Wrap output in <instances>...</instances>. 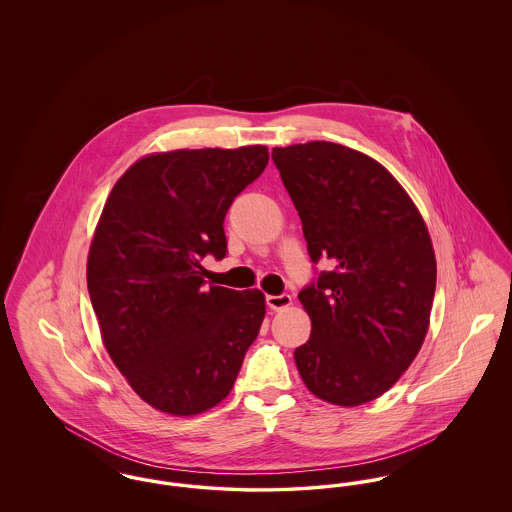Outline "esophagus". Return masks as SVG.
Segmentation results:
<instances>
[{
	"label": "esophagus",
	"instance_id": "obj_1",
	"mask_svg": "<svg viewBox=\"0 0 512 512\" xmlns=\"http://www.w3.org/2000/svg\"><path fill=\"white\" fill-rule=\"evenodd\" d=\"M267 301L268 309L272 311H280V309H286L292 305V295L290 293H280V295H267L265 297Z\"/></svg>",
	"mask_w": 512,
	"mask_h": 512
}]
</instances>
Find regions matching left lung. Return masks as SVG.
<instances>
[{
	"label": "left lung",
	"mask_w": 512,
	"mask_h": 512,
	"mask_svg": "<svg viewBox=\"0 0 512 512\" xmlns=\"http://www.w3.org/2000/svg\"><path fill=\"white\" fill-rule=\"evenodd\" d=\"M311 261L299 292L311 338L293 351L317 397L357 407L399 380L426 338L436 255L411 197L380 163L332 142L274 147Z\"/></svg>",
	"instance_id": "left-lung-1"
}]
</instances>
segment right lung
Masks as SVG:
<instances>
[{"label": "right lung", "instance_id": "1", "mask_svg": "<svg viewBox=\"0 0 512 512\" xmlns=\"http://www.w3.org/2000/svg\"><path fill=\"white\" fill-rule=\"evenodd\" d=\"M267 163L265 146L149 155L103 207L86 272L101 338L132 390L163 413L220 403L259 334L265 295L207 290L201 261L226 257L224 217Z\"/></svg>", "mask_w": 512, "mask_h": 512}]
</instances>
